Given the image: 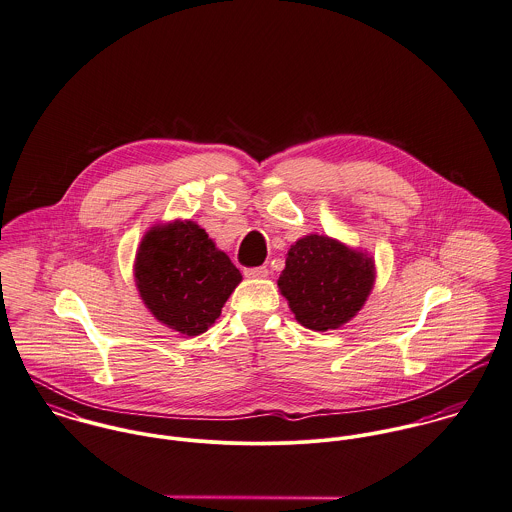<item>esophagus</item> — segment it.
Here are the masks:
<instances>
[{
	"label": "esophagus",
	"instance_id": "esophagus-1",
	"mask_svg": "<svg viewBox=\"0 0 512 512\" xmlns=\"http://www.w3.org/2000/svg\"><path fill=\"white\" fill-rule=\"evenodd\" d=\"M243 273H245V277H249V279H265V277L269 275V269L263 265V267H251V269H245Z\"/></svg>",
	"mask_w": 512,
	"mask_h": 512
}]
</instances>
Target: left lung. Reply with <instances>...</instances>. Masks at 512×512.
Segmentation results:
<instances>
[{
    "mask_svg": "<svg viewBox=\"0 0 512 512\" xmlns=\"http://www.w3.org/2000/svg\"><path fill=\"white\" fill-rule=\"evenodd\" d=\"M375 283V263L328 235L310 233L290 245L279 277L294 318L310 330L328 332L347 324Z\"/></svg>",
    "mask_w": 512,
    "mask_h": 512,
    "instance_id": "obj_1",
    "label": "left lung"
}]
</instances>
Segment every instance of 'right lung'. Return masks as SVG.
<instances>
[{
  "instance_id": "obj_1",
  "label": "right lung",
  "mask_w": 512,
  "mask_h": 512,
  "mask_svg": "<svg viewBox=\"0 0 512 512\" xmlns=\"http://www.w3.org/2000/svg\"><path fill=\"white\" fill-rule=\"evenodd\" d=\"M239 283V269L190 220L149 229L135 255V284L145 306L184 336L204 334Z\"/></svg>"
}]
</instances>
